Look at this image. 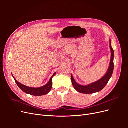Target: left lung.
<instances>
[{"instance_id": "obj_1", "label": "left lung", "mask_w": 128, "mask_h": 128, "mask_svg": "<svg viewBox=\"0 0 128 128\" xmlns=\"http://www.w3.org/2000/svg\"><path fill=\"white\" fill-rule=\"evenodd\" d=\"M110 47L111 51V57L110 66L106 74L102 78L96 81V82L89 84L86 85V86H82V85L77 83L74 78L72 74H71V80L72 86L77 91L84 94H94V93L98 92L102 90L104 86H106V84L108 83V81H109L110 77H112L114 70V50L112 48L111 41L110 40Z\"/></svg>"}]
</instances>
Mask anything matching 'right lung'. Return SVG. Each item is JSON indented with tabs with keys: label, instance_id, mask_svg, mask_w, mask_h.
<instances>
[{
	"label": "right lung",
	"instance_id": "right-lung-1",
	"mask_svg": "<svg viewBox=\"0 0 128 128\" xmlns=\"http://www.w3.org/2000/svg\"><path fill=\"white\" fill-rule=\"evenodd\" d=\"M56 74V72L53 74V75L51 77L48 83L45 86L40 87V88H32L29 86H27L22 84L16 80L15 77L12 75L13 78L16 82L18 86L19 87L21 90L27 94H29L32 96H40L48 94V93L51 91L52 86V78Z\"/></svg>",
	"mask_w": 128,
	"mask_h": 128
}]
</instances>
